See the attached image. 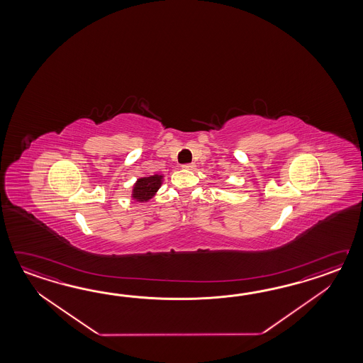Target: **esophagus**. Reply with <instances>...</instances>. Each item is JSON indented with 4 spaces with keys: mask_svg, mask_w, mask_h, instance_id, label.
<instances>
[{
    "mask_svg": "<svg viewBox=\"0 0 363 363\" xmlns=\"http://www.w3.org/2000/svg\"><path fill=\"white\" fill-rule=\"evenodd\" d=\"M183 169L184 170H194L196 164L194 163H186V164H183Z\"/></svg>",
    "mask_w": 363,
    "mask_h": 363,
    "instance_id": "esophagus-1",
    "label": "esophagus"
}]
</instances>
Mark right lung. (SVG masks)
Instances as JSON below:
<instances>
[{"mask_svg": "<svg viewBox=\"0 0 363 363\" xmlns=\"http://www.w3.org/2000/svg\"><path fill=\"white\" fill-rule=\"evenodd\" d=\"M162 183L163 175L160 174L138 179L132 186V200L136 202H147L155 197V193L158 192Z\"/></svg>", "mask_w": 363, "mask_h": 363, "instance_id": "1", "label": "right lung"}]
</instances>
